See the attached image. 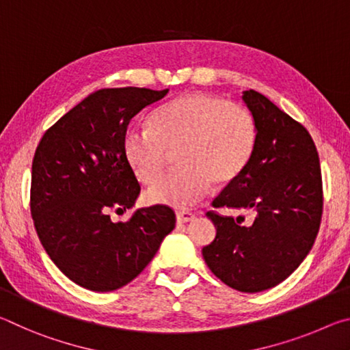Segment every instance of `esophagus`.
<instances>
[{"mask_svg":"<svg viewBox=\"0 0 350 350\" xmlns=\"http://www.w3.org/2000/svg\"><path fill=\"white\" fill-rule=\"evenodd\" d=\"M196 219V214L189 213V211H180V213H176V221L178 223H187V221H192Z\"/></svg>","mask_w":350,"mask_h":350,"instance_id":"1","label":"esophagus"}]
</instances>
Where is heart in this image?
Listing matches in <instances>:
<instances>
[{"mask_svg":"<svg viewBox=\"0 0 350 350\" xmlns=\"http://www.w3.org/2000/svg\"><path fill=\"white\" fill-rule=\"evenodd\" d=\"M257 129L245 107L221 97L192 93L176 97L153 113L152 125H131L124 154L136 178L150 185L176 152L180 169L148 189L153 204L189 208L213 186L229 185L243 174L254 154Z\"/></svg>","mask_w":350,"mask_h":350,"instance_id":"heart-1","label":"heart"}]
</instances>
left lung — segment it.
Returning <instances> with one entry per match:
<instances>
[{
    "instance_id": "left-lung-1",
    "label": "left lung",
    "mask_w": 350,
    "mask_h": 350,
    "mask_svg": "<svg viewBox=\"0 0 350 350\" xmlns=\"http://www.w3.org/2000/svg\"><path fill=\"white\" fill-rule=\"evenodd\" d=\"M257 141L248 167L213 206L246 209L253 220L209 211L215 240L203 248L206 265L221 282L257 293L287 279L312 250L323 217V178L317 146L304 125L265 96L243 91Z\"/></svg>"
}]
</instances>
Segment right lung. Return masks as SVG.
I'll list each match as a JSON object with an SVG mask.
<instances>
[{
    "label": "right lung",
    "mask_w": 350,
    "mask_h": 350,
    "mask_svg": "<svg viewBox=\"0 0 350 350\" xmlns=\"http://www.w3.org/2000/svg\"><path fill=\"white\" fill-rule=\"evenodd\" d=\"M167 88H102L44 131L32 159L31 215L38 239L59 270L93 291L127 285L148 265L175 228L165 204L141 208L127 223L110 213L135 204L141 192L124 154L135 114Z\"/></svg>",
    "instance_id": "right-lung-1"
}]
</instances>
